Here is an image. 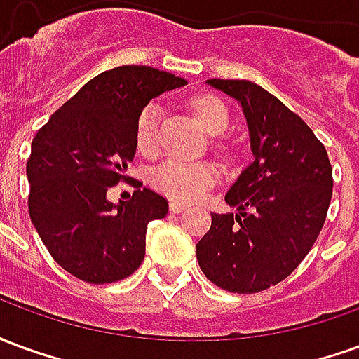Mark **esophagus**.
I'll return each mask as SVG.
<instances>
[{
	"label": "esophagus",
	"mask_w": 359,
	"mask_h": 359,
	"mask_svg": "<svg viewBox=\"0 0 359 359\" xmlns=\"http://www.w3.org/2000/svg\"><path fill=\"white\" fill-rule=\"evenodd\" d=\"M187 208H184V203H180V202H171L169 203V211L171 213H180V211H184Z\"/></svg>",
	"instance_id": "esophagus-1"
}]
</instances>
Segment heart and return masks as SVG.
Listing matches in <instances>:
<instances>
[{
  "mask_svg": "<svg viewBox=\"0 0 359 359\" xmlns=\"http://www.w3.org/2000/svg\"><path fill=\"white\" fill-rule=\"evenodd\" d=\"M194 117L210 134H221L229 125V111L217 95H196L190 102ZM157 121L159 109L156 103H149L142 109L136 123V146L142 154H151L157 148ZM154 188L161 194L179 202H196L200 200L215 182L217 169L211 163H187L179 159H167L149 175Z\"/></svg>",
  "mask_w": 359,
  "mask_h": 359,
  "instance_id": "heart-1",
  "label": "heart"
}]
</instances>
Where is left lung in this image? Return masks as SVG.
I'll return each mask as SVG.
<instances>
[{"label": "left lung", "instance_id": "8db88e82", "mask_svg": "<svg viewBox=\"0 0 359 359\" xmlns=\"http://www.w3.org/2000/svg\"><path fill=\"white\" fill-rule=\"evenodd\" d=\"M208 84L241 103L254 161L225 196L236 211L211 213L196 257L213 285L254 294L288 277L316 244L331 203L332 167L311 128L256 82Z\"/></svg>", "mask_w": 359, "mask_h": 359}]
</instances>
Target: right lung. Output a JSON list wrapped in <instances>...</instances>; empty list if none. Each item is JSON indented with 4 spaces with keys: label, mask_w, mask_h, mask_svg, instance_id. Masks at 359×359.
I'll return each instance as SVG.
<instances>
[{
    "label": "right lung",
    "mask_w": 359,
    "mask_h": 359,
    "mask_svg": "<svg viewBox=\"0 0 359 359\" xmlns=\"http://www.w3.org/2000/svg\"><path fill=\"white\" fill-rule=\"evenodd\" d=\"M184 84L154 67H115L86 82L34 136L28 213L51 257L76 278L115 283L144 262L148 223L163 219L169 203L140 187L113 203L107 190L126 179L142 109Z\"/></svg>",
    "instance_id": "1"
}]
</instances>
